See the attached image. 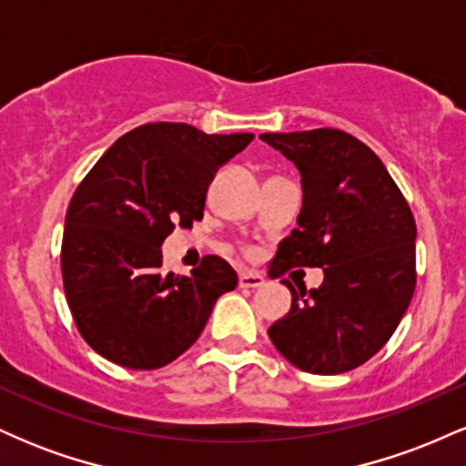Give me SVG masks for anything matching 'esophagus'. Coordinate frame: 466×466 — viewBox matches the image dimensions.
Instances as JSON below:
<instances>
[{"instance_id":"obj_1","label":"esophagus","mask_w":466,"mask_h":466,"mask_svg":"<svg viewBox=\"0 0 466 466\" xmlns=\"http://www.w3.org/2000/svg\"><path fill=\"white\" fill-rule=\"evenodd\" d=\"M238 285L243 289H258L265 285V278L258 271H240L238 274Z\"/></svg>"}]
</instances>
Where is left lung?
Listing matches in <instances>:
<instances>
[{"instance_id":"left-lung-1","label":"left lung","mask_w":466,"mask_h":466,"mask_svg":"<svg viewBox=\"0 0 466 466\" xmlns=\"http://www.w3.org/2000/svg\"><path fill=\"white\" fill-rule=\"evenodd\" d=\"M302 177L298 228L280 240L269 276L322 267L318 289L291 291L269 339L293 366L339 374L386 346L416 287V223L403 192L366 144L339 129L263 133Z\"/></svg>"}]
</instances>
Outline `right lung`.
Listing matches in <instances>:
<instances>
[{"label": "right lung", "instance_id": "right-lung-1", "mask_svg": "<svg viewBox=\"0 0 466 466\" xmlns=\"http://www.w3.org/2000/svg\"><path fill=\"white\" fill-rule=\"evenodd\" d=\"M251 140L151 122L117 137L80 181L63 229V289L78 333L105 360L133 370L177 360L238 285L218 256L190 276L162 274L159 248L175 226L201 221L218 166Z\"/></svg>", "mask_w": 466, "mask_h": 466}]
</instances>
